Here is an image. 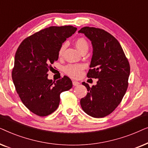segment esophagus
Masks as SVG:
<instances>
[{
  "label": "esophagus",
  "mask_w": 148,
  "mask_h": 148,
  "mask_svg": "<svg viewBox=\"0 0 148 148\" xmlns=\"http://www.w3.org/2000/svg\"><path fill=\"white\" fill-rule=\"evenodd\" d=\"M80 84V83L79 82H76V81H73V85L74 86H77Z\"/></svg>",
  "instance_id": "esophagus-1"
}]
</instances>
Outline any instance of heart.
<instances>
[{"instance_id":"b5f03b06","label":"heart","mask_w":148,"mask_h":148,"mask_svg":"<svg viewBox=\"0 0 148 148\" xmlns=\"http://www.w3.org/2000/svg\"><path fill=\"white\" fill-rule=\"evenodd\" d=\"M75 45L77 49L79 51L82 52L87 50L88 51L89 48V44L87 40L84 38H79L77 39L75 42ZM66 44H63L60 46L59 50H58V56H61L63 54L66 48ZM84 69V66L80 64H70L66 65L64 69V72L66 75H69L72 77L77 78L82 75V71Z\"/></svg>"}]
</instances>
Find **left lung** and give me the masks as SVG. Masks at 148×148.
I'll list each match as a JSON object with an SVG mask.
<instances>
[{
  "label": "left lung",
  "mask_w": 148,
  "mask_h": 148,
  "mask_svg": "<svg viewBox=\"0 0 148 148\" xmlns=\"http://www.w3.org/2000/svg\"><path fill=\"white\" fill-rule=\"evenodd\" d=\"M90 40L93 54L88 77L98 79L96 85L86 87L88 94L80 100L86 114L94 118L110 114L120 104L128 87L130 66L116 38L104 30L84 27L78 32Z\"/></svg>",
  "instance_id": "left-lung-1"
}]
</instances>
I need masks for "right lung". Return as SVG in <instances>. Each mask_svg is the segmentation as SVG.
Returning <instances> with one entry per match:
<instances>
[{"instance_id":"add662e5","label":"right lung","mask_w":148,"mask_h":148,"mask_svg":"<svg viewBox=\"0 0 148 148\" xmlns=\"http://www.w3.org/2000/svg\"><path fill=\"white\" fill-rule=\"evenodd\" d=\"M76 30L71 25L45 28L24 40L16 52L13 84L23 104L38 116L54 112L59 105L60 94L72 88L68 77L53 82L47 73L58 60L62 43Z\"/></svg>"}]
</instances>
